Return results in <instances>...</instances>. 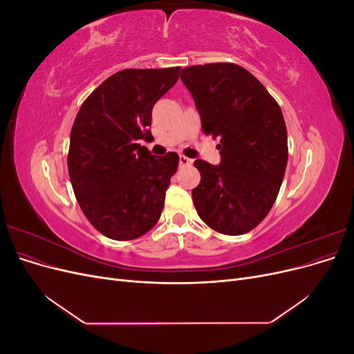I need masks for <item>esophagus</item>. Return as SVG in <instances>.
Segmentation results:
<instances>
[{
	"label": "esophagus",
	"mask_w": 354,
	"mask_h": 354,
	"mask_svg": "<svg viewBox=\"0 0 354 354\" xmlns=\"http://www.w3.org/2000/svg\"><path fill=\"white\" fill-rule=\"evenodd\" d=\"M178 160H180V165H181V167H187V165H192V164H194V160L189 159V158H186V156H180V158H178Z\"/></svg>",
	"instance_id": "obj_1"
}]
</instances>
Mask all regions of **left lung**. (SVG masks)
<instances>
[{
	"mask_svg": "<svg viewBox=\"0 0 354 354\" xmlns=\"http://www.w3.org/2000/svg\"><path fill=\"white\" fill-rule=\"evenodd\" d=\"M180 78L194 95L203 134L220 140L218 167L195 160L201 183L192 198L198 216L218 233H248L272 209L285 176L282 111L264 85L236 63L189 66Z\"/></svg>",
	"mask_w": 354,
	"mask_h": 354,
	"instance_id": "left-lung-1",
	"label": "left lung"
}]
</instances>
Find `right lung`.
Instances as JSON below:
<instances>
[{"label": "right lung", "mask_w": 354, "mask_h": 354, "mask_svg": "<svg viewBox=\"0 0 354 354\" xmlns=\"http://www.w3.org/2000/svg\"><path fill=\"white\" fill-rule=\"evenodd\" d=\"M180 66L122 69L84 100L75 118L68 169L84 216L106 238L143 236L162 214L178 155L152 156V109L178 81Z\"/></svg>", "instance_id": "1"}]
</instances>
